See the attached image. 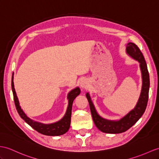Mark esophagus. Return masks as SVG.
I'll list each match as a JSON object with an SVG mask.
<instances>
[{
	"label": "esophagus",
	"mask_w": 159,
	"mask_h": 159,
	"mask_svg": "<svg viewBox=\"0 0 159 159\" xmlns=\"http://www.w3.org/2000/svg\"><path fill=\"white\" fill-rule=\"evenodd\" d=\"M80 86L82 89H87L89 86H90V83H89V81L86 79L83 80L80 83Z\"/></svg>",
	"instance_id": "obj_1"
}]
</instances>
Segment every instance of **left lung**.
<instances>
[{
  "label": "left lung",
  "instance_id": "1",
  "mask_svg": "<svg viewBox=\"0 0 159 159\" xmlns=\"http://www.w3.org/2000/svg\"><path fill=\"white\" fill-rule=\"evenodd\" d=\"M126 53L132 59L139 62L142 73V84L141 92L140 97L134 109L119 120H109L104 119L100 116L96 111L94 103L92 101L90 94L87 92L86 94L94 124L100 131L104 133L120 134L129 129L144 114L147 106L148 100L150 77L144 57L137 45L132 42H129L127 44Z\"/></svg>",
  "mask_w": 159,
  "mask_h": 159
}]
</instances>
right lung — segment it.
I'll use <instances>...</instances> for the list:
<instances>
[{
	"instance_id": "right-lung-1",
	"label": "right lung",
	"mask_w": 159,
	"mask_h": 159,
	"mask_svg": "<svg viewBox=\"0 0 159 159\" xmlns=\"http://www.w3.org/2000/svg\"><path fill=\"white\" fill-rule=\"evenodd\" d=\"M13 75L14 73H13L12 79H11V88H12L15 107H16V109L21 119H24L25 122H26L28 125H30L33 129L37 131L38 132H39L43 135H50V136H57V135H61L66 133L69 130V127H70L73 102L77 96L80 94L81 91L80 88L76 87L75 88L73 89L72 90H71L68 93V106L67 108L66 113H65L63 117L60 119L59 121H58L55 123H49V124H44V123L35 121L34 120L31 119L25 115L24 111L21 109L20 105H19V100L14 88Z\"/></svg>"
}]
</instances>
